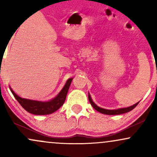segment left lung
Instances as JSON below:
<instances>
[{
    "label": "left lung",
    "instance_id": "obj_1",
    "mask_svg": "<svg viewBox=\"0 0 157 157\" xmlns=\"http://www.w3.org/2000/svg\"><path fill=\"white\" fill-rule=\"evenodd\" d=\"M89 100L90 103H91V105L93 106V108L95 110H97V111H99V112L104 113V114H108V115L122 114V113H127V112H128V111H131V110L134 109V108L136 107V105H137V104L139 103V102H138L137 103L134 104V105H131V106H130V107L124 108V109H116V110H108V109H102V108L98 107V106H97L96 104H95L94 102L92 101V100H91L90 94H89Z\"/></svg>",
    "mask_w": 157,
    "mask_h": 157
}]
</instances>
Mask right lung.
Instances as JSON below:
<instances>
[{
	"instance_id": "obj_1",
	"label": "right lung",
	"mask_w": 157,
	"mask_h": 157,
	"mask_svg": "<svg viewBox=\"0 0 157 157\" xmlns=\"http://www.w3.org/2000/svg\"><path fill=\"white\" fill-rule=\"evenodd\" d=\"M73 79H68L66 82V85L63 89L61 90L59 94L55 97L53 100H50L48 102H39L35 101V100H27V99H23L17 96L16 94L12 91L10 88L11 91L13 94L14 97H15L17 102L21 104V105L28 112L33 113L35 115H45L49 114L55 111H57L63 105L65 100H66V95H67L68 89H69L70 84Z\"/></svg>"
}]
</instances>
